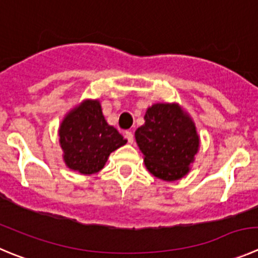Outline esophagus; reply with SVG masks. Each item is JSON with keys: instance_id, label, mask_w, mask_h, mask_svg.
<instances>
[{"instance_id": "34e87169", "label": "esophagus", "mask_w": 258, "mask_h": 258, "mask_svg": "<svg viewBox=\"0 0 258 258\" xmlns=\"http://www.w3.org/2000/svg\"><path fill=\"white\" fill-rule=\"evenodd\" d=\"M124 136H126L127 141H128L130 144H134V134H132L131 131H126V132H124Z\"/></svg>"}]
</instances>
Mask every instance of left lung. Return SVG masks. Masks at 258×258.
<instances>
[{
	"label": "left lung",
	"mask_w": 258,
	"mask_h": 258,
	"mask_svg": "<svg viewBox=\"0 0 258 258\" xmlns=\"http://www.w3.org/2000/svg\"><path fill=\"white\" fill-rule=\"evenodd\" d=\"M145 123L135 131L145 167L154 177L177 180L189 172L199 153L200 136L191 115L178 103H155Z\"/></svg>",
	"instance_id": "left-lung-1"
}]
</instances>
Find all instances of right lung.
Instances as JSON below:
<instances>
[{"instance_id": "obj_1", "label": "right lung", "mask_w": 258, "mask_h": 258, "mask_svg": "<svg viewBox=\"0 0 258 258\" xmlns=\"http://www.w3.org/2000/svg\"><path fill=\"white\" fill-rule=\"evenodd\" d=\"M58 136L66 167L85 175L102 170L110 153L127 143L107 123L98 99H85L72 108L59 124Z\"/></svg>"}]
</instances>
